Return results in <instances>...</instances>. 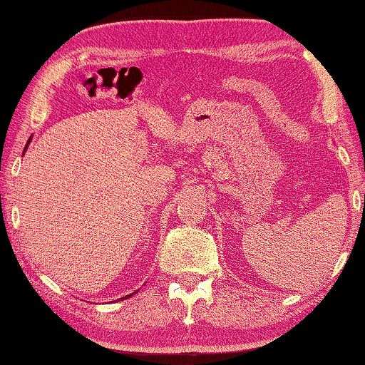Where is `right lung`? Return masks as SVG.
Masks as SVG:
<instances>
[{"mask_svg": "<svg viewBox=\"0 0 365 365\" xmlns=\"http://www.w3.org/2000/svg\"><path fill=\"white\" fill-rule=\"evenodd\" d=\"M31 139H33V136H31V138L28 139V143H26V145H25V152H26V149H28V145H29V143H31ZM25 152H23V153H25ZM136 292H138V290H136ZM136 292H133L131 294H135ZM131 294H127V297H123V298H120V299H127V298H130V297H131Z\"/></svg>", "mask_w": 365, "mask_h": 365, "instance_id": "obj_1", "label": "right lung"}]
</instances>
